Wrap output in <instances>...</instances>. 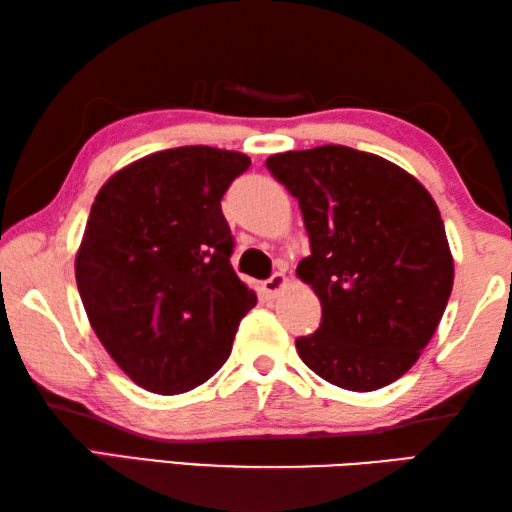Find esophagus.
I'll list each match as a JSON object with an SVG mask.
<instances>
[{
  "label": "esophagus",
  "instance_id": "1",
  "mask_svg": "<svg viewBox=\"0 0 512 512\" xmlns=\"http://www.w3.org/2000/svg\"><path fill=\"white\" fill-rule=\"evenodd\" d=\"M284 287H287V277H284V273H273L268 280H264L262 291L266 298H277Z\"/></svg>",
  "mask_w": 512,
  "mask_h": 512
}]
</instances>
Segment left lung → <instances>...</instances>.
<instances>
[{"mask_svg": "<svg viewBox=\"0 0 512 512\" xmlns=\"http://www.w3.org/2000/svg\"><path fill=\"white\" fill-rule=\"evenodd\" d=\"M296 198L311 255L298 264L323 316L300 359L345 391L400 379L436 332L454 284L445 225L418 180L379 155L327 144L266 160Z\"/></svg>", "mask_w": 512, "mask_h": 512, "instance_id": "8db88e82", "label": "left lung"}]
</instances>
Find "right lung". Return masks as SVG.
I'll use <instances>...</instances> for the list:
<instances>
[{
  "label": "right lung",
  "instance_id": "obj_1",
  "mask_svg": "<svg viewBox=\"0 0 512 512\" xmlns=\"http://www.w3.org/2000/svg\"><path fill=\"white\" fill-rule=\"evenodd\" d=\"M244 153L178 146L133 162L101 187L76 255L92 329L117 366L151 393L210 379L257 296L230 257L221 212Z\"/></svg>",
  "mask_w": 512,
  "mask_h": 512
}]
</instances>
